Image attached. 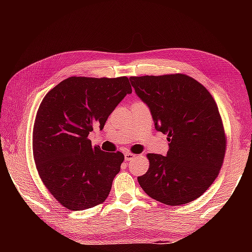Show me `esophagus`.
<instances>
[{
  "label": "esophagus",
  "mask_w": 252,
  "mask_h": 252,
  "mask_svg": "<svg viewBox=\"0 0 252 252\" xmlns=\"http://www.w3.org/2000/svg\"><path fill=\"white\" fill-rule=\"evenodd\" d=\"M134 155H132V153H130V152H126V153H125V159H126V161H131V160H133L134 159Z\"/></svg>",
  "instance_id": "34e87169"
}]
</instances>
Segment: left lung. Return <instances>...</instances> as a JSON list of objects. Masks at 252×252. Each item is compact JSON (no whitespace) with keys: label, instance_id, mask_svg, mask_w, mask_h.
Returning <instances> with one entry per match:
<instances>
[{"label":"left lung","instance_id":"8db88e82","mask_svg":"<svg viewBox=\"0 0 252 252\" xmlns=\"http://www.w3.org/2000/svg\"><path fill=\"white\" fill-rule=\"evenodd\" d=\"M130 82L150 110L156 130L169 141L165 156H147L150 167L138 177L139 185L169 206L198 199L219 174L227 146L216 101L186 74L131 76Z\"/></svg>","mask_w":252,"mask_h":252}]
</instances>
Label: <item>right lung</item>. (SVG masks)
Masks as SVG:
<instances>
[{
  "label": "right lung",
  "mask_w": 252,
  "mask_h": 252,
  "mask_svg": "<svg viewBox=\"0 0 252 252\" xmlns=\"http://www.w3.org/2000/svg\"><path fill=\"white\" fill-rule=\"evenodd\" d=\"M132 88L126 76H71L48 92L33 127V157L44 186L73 211L95 207L108 198L121 169V152L92 147L88 135L100 130Z\"/></svg>",
  "instance_id": "obj_1"
}]
</instances>
